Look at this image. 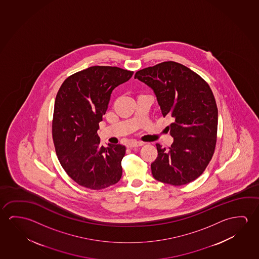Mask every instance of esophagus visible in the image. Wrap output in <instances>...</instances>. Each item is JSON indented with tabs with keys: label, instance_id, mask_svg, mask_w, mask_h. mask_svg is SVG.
Here are the masks:
<instances>
[{
	"label": "esophagus",
	"instance_id": "obj_1",
	"mask_svg": "<svg viewBox=\"0 0 259 259\" xmlns=\"http://www.w3.org/2000/svg\"><path fill=\"white\" fill-rule=\"evenodd\" d=\"M143 142H140V141H131L130 143L127 144V147L130 148H137V147H141V146H143Z\"/></svg>",
	"mask_w": 259,
	"mask_h": 259
}]
</instances>
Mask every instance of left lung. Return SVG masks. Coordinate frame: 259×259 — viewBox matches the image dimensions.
Listing matches in <instances>:
<instances>
[{
  "label": "left lung",
  "mask_w": 259,
  "mask_h": 259,
  "mask_svg": "<svg viewBox=\"0 0 259 259\" xmlns=\"http://www.w3.org/2000/svg\"><path fill=\"white\" fill-rule=\"evenodd\" d=\"M150 87L174 138L166 149L156 144L157 157L151 164L156 180L179 186L197 179L213 156L217 141L218 108L209 84L186 66L163 62L135 74Z\"/></svg>",
  "instance_id": "left-lung-1"
}]
</instances>
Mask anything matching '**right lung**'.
I'll return each mask as SVG.
<instances>
[{
    "mask_svg": "<svg viewBox=\"0 0 259 259\" xmlns=\"http://www.w3.org/2000/svg\"><path fill=\"white\" fill-rule=\"evenodd\" d=\"M133 72L117 66H95L70 75L55 101L52 136L62 167L79 185L104 189L119 182L126 148H104L97 134L111 92L132 78Z\"/></svg>",
    "mask_w": 259,
    "mask_h": 259,
    "instance_id": "right-lung-1",
    "label": "right lung"
}]
</instances>
